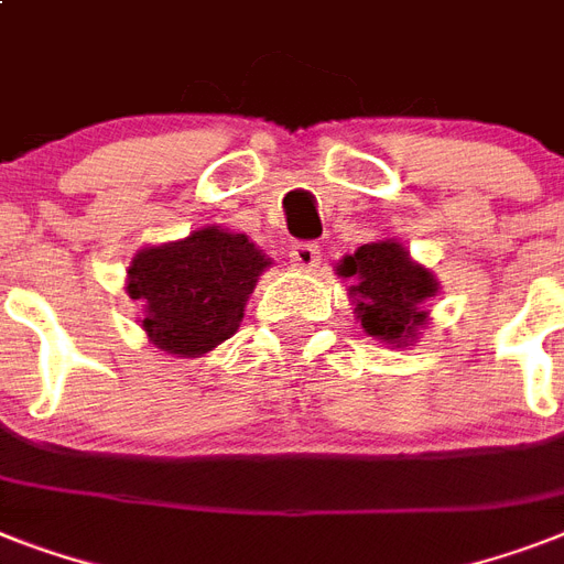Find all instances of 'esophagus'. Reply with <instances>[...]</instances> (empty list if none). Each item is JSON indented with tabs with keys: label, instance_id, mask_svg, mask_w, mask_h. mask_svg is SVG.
<instances>
[{
	"label": "esophagus",
	"instance_id": "34e87169",
	"mask_svg": "<svg viewBox=\"0 0 564 564\" xmlns=\"http://www.w3.org/2000/svg\"><path fill=\"white\" fill-rule=\"evenodd\" d=\"M318 257H322V251H318L316 242H299V246H292L290 251L292 265L301 269V272H313L318 265Z\"/></svg>",
	"mask_w": 564,
	"mask_h": 564
}]
</instances>
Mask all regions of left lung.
Listing matches in <instances>:
<instances>
[{"mask_svg": "<svg viewBox=\"0 0 564 564\" xmlns=\"http://www.w3.org/2000/svg\"><path fill=\"white\" fill-rule=\"evenodd\" d=\"M336 274L351 281L354 316L377 343L406 348L419 339L421 327H427L430 310L424 304L438 292L436 274L412 260L394 237L366 242L354 254H345L336 263Z\"/></svg>", "mask_w": 564, "mask_h": 564, "instance_id": "1", "label": "left lung"}]
</instances>
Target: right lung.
I'll return each instance as SVG.
<instances>
[{"mask_svg":"<svg viewBox=\"0 0 564 564\" xmlns=\"http://www.w3.org/2000/svg\"><path fill=\"white\" fill-rule=\"evenodd\" d=\"M269 265L272 257L246 234L204 225L175 242L140 248L128 263L126 292L143 301L149 343L172 357H204L237 334Z\"/></svg>","mask_w":564,"mask_h":564,"instance_id":"obj_1","label":"right lung"}]
</instances>
